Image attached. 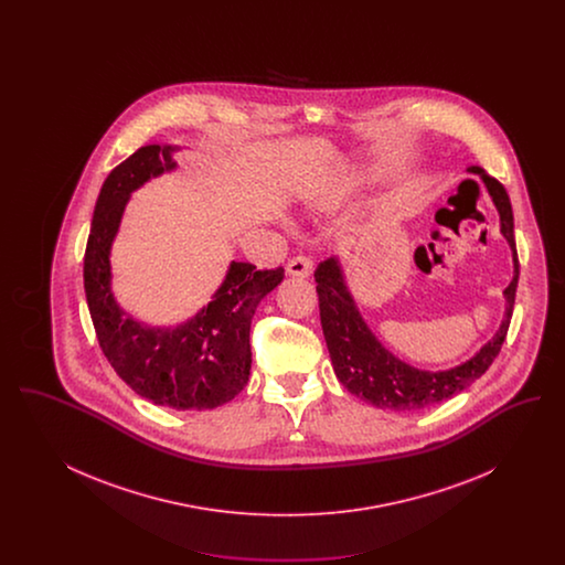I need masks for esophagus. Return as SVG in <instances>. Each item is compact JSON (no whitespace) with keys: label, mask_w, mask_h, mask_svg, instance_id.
I'll use <instances>...</instances> for the list:
<instances>
[{"label":"esophagus","mask_w":565,"mask_h":565,"mask_svg":"<svg viewBox=\"0 0 565 565\" xmlns=\"http://www.w3.org/2000/svg\"><path fill=\"white\" fill-rule=\"evenodd\" d=\"M311 270H313V260L309 256H305V254L290 258L288 265H286V273L292 275V277H309Z\"/></svg>","instance_id":"1"}]
</instances>
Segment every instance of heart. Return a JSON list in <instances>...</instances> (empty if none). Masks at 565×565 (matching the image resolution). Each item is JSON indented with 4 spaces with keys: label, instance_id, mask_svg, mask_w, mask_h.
<instances>
[{
    "label": "heart",
    "instance_id": "obj_1",
    "mask_svg": "<svg viewBox=\"0 0 565 565\" xmlns=\"http://www.w3.org/2000/svg\"><path fill=\"white\" fill-rule=\"evenodd\" d=\"M353 186H358V180H355L353 175H348V173L337 175V178L328 180L322 189L313 194L311 203H313L316 207H334L337 203H341V199H343Z\"/></svg>",
    "mask_w": 565,
    "mask_h": 565
}]
</instances>
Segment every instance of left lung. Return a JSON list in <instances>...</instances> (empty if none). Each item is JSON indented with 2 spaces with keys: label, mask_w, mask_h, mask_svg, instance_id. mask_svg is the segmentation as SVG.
Listing matches in <instances>:
<instances>
[{
  "label": "left lung",
  "mask_w": 565,
  "mask_h": 565,
  "mask_svg": "<svg viewBox=\"0 0 565 565\" xmlns=\"http://www.w3.org/2000/svg\"><path fill=\"white\" fill-rule=\"evenodd\" d=\"M470 173H477L483 180L484 189L491 194L493 205L500 214V231L512 249L514 275L509 288L504 290L507 311L500 330L487 341L477 355L466 360L449 371H422L403 360L392 351L385 350L369 323L362 320L355 300L348 290L345 275L337 258H328L316 269V290L320 296V320L323 339L330 351L332 369L345 390L360 401L373 404L376 408L390 411H415L431 404L454 398L470 383H475L491 366L495 355L502 350V343L509 332V323L514 307L516 281H519V258L514 245V220H512L511 199L504 186L487 175L481 167H470Z\"/></svg>",
  "instance_id": "1"
}]
</instances>
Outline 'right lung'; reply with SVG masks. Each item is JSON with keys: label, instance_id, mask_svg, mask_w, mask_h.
I'll list each match as a JSON object with an SVG mask.
<instances>
[{"label": "right lung", "instance_id": "1", "mask_svg": "<svg viewBox=\"0 0 565 565\" xmlns=\"http://www.w3.org/2000/svg\"><path fill=\"white\" fill-rule=\"evenodd\" d=\"M175 146H143L109 171L95 203L84 252V292L99 348L111 369L141 398L175 411L231 403L249 379V323L284 269L231 263L222 286L189 322L150 328L135 322L111 295L109 249L134 190L173 171Z\"/></svg>", "mask_w": 565, "mask_h": 565}]
</instances>
